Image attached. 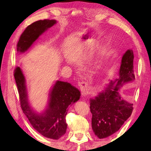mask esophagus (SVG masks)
Listing matches in <instances>:
<instances>
[{"instance_id": "esophagus-1", "label": "esophagus", "mask_w": 151, "mask_h": 151, "mask_svg": "<svg viewBox=\"0 0 151 151\" xmlns=\"http://www.w3.org/2000/svg\"><path fill=\"white\" fill-rule=\"evenodd\" d=\"M79 86H80V88L81 89L82 93L83 95L86 96L90 94L91 90L89 88L88 85L86 82H82L81 83H79Z\"/></svg>"}]
</instances>
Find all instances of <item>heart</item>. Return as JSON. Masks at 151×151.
Returning a JSON list of instances; mask_svg holds the SVG:
<instances>
[{"label":"heart","instance_id":"obj_1","mask_svg":"<svg viewBox=\"0 0 151 151\" xmlns=\"http://www.w3.org/2000/svg\"><path fill=\"white\" fill-rule=\"evenodd\" d=\"M101 58H102V52H99L98 53L97 55L96 56V57L93 60L92 65H93V67H94L95 69L97 68V67L99 65V64L100 63Z\"/></svg>","mask_w":151,"mask_h":151}]
</instances>
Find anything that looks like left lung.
Returning a JSON list of instances; mask_svg holds the SVG:
<instances>
[{"mask_svg": "<svg viewBox=\"0 0 151 151\" xmlns=\"http://www.w3.org/2000/svg\"><path fill=\"white\" fill-rule=\"evenodd\" d=\"M134 80V52L128 49L122 57L118 77L110 81L104 90L89 99L92 129L99 139L116 132L131 115L133 104L124 100L119 91L123 85Z\"/></svg>", "mask_w": 151, "mask_h": 151, "instance_id": "1", "label": "left lung"}]
</instances>
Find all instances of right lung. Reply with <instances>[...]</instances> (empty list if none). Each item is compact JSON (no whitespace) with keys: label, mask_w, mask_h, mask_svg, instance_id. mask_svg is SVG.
<instances>
[{"label":"right lung","mask_w":151,"mask_h":151,"mask_svg":"<svg viewBox=\"0 0 151 151\" xmlns=\"http://www.w3.org/2000/svg\"><path fill=\"white\" fill-rule=\"evenodd\" d=\"M56 22V20L45 19L29 25L19 38L17 52H27L40 36ZM14 77L20 97L21 106L32 126L48 138H60L66 132L67 108L79 100L81 91L69 82L56 81L50 89L48 102L44 110L38 113L30 105L26 78L20 67L15 69Z\"/></svg>","instance_id":"right-lung-1"}]
</instances>
